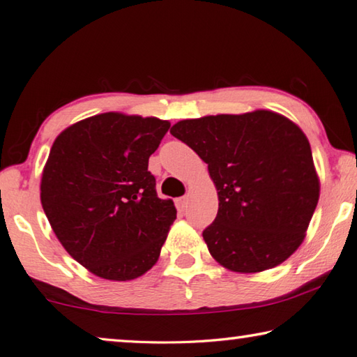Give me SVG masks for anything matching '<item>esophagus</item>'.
Masks as SVG:
<instances>
[{
    "label": "esophagus",
    "instance_id": "esophagus-1",
    "mask_svg": "<svg viewBox=\"0 0 357 357\" xmlns=\"http://www.w3.org/2000/svg\"><path fill=\"white\" fill-rule=\"evenodd\" d=\"M176 208H178V211H181V213H183V211L187 208V197L176 198Z\"/></svg>",
    "mask_w": 357,
    "mask_h": 357
}]
</instances>
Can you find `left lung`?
<instances>
[{
  "mask_svg": "<svg viewBox=\"0 0 357 357\" xmlns=\"http://www.w3.org/2000/svg\"><path fill=\"white\" fill-rule=\"evenodd\" d=\"M170 134L206 162L215 184L219 211L203 238L217 263L252 274L293 255L319 198L310 143L293 121L255 110L184 119Z\"/></svg>",
  "mask_w": 357,
  "mask_h": 357,
  "instance_id": "left-lung-1",
  "label": "left lung"
}]
</instances>
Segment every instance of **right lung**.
I'll return each instance as SVG.
<instances>
[{"label":"right lung","instance_id":"add662e5","mask_svg":"<svg viewBox=\"0 0 357 357\" xmlns=\"http://www.w3.org/2000/svg\"><path fill=\"white\" fill-rule=\"evenodd\" d=\"M168 121L102 113L56 137L42 172L40 203L75 261L107 280H132L155 264L176 219L155 192L149 155Z\"/></svg>","mask_w":357,"mask_h":357}]
</instances>
